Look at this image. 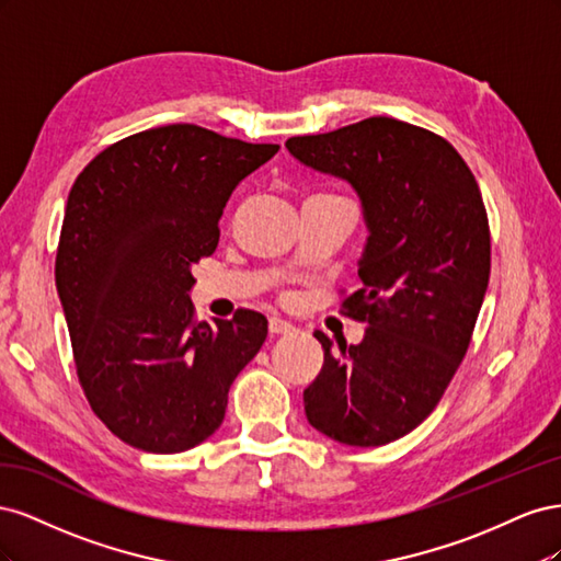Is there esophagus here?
<instances>
[{"label": "esophagus", "instance_id": "1", "mask_svg": "<svg viewBox=\"0 0 561 561\" xmlns=\"http://www.w3.org/2000/svg\"><path fill=\"white\" fill-rule=\"evenodd\" d=\"M268 332L274 336H280V334H293L295 332V325L293 322H287L283 318H268Z\"/></svg>", "mask_w": 561, "mask_h": 561}]
</instances>
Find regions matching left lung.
<instances>
[{
    "label": "left lung",
    "mask_w": 561,
    "mask_h": 561,
    "mask_svg": "<svg viewBox=\"0 0 561 561\" xmlns=\"http://www.w3.org/2000/svg\"><path fill=\"white\" fill-rule=\"evenodd\" d=\"M318 173L348 182L363 203V287L344 299L367 322L360 344L313 332L325 351L304 390L316 431L351 447L412 433L445 396L468 351L491 271L480 186L439 135L390 116L285 142Z\"/></svg>",
    "instance_id": "left-lung-1"
}]
</instances>
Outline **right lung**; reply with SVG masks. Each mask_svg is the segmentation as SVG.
<instances>
[{"instance_id":"1","label":"right lung","mask_w":561,"mask_h":561,"mask_svg":"<svg viewBox=\"0 0 561 561\" xmlns=\"http://www.w3.org/2000/svg\"><path fill=\"white\" fill-rule=\"evenodd\" d=\"M278 149L171 124L114 142L72 184L58 297L83 393L135 449L178 454L210 437L264 344L262 313L196 322L190 290L231 192Z\"/></svg>"}]
</instances>
